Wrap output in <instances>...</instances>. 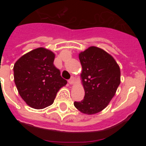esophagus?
Listing matches in <instances>:
<instances>
[{
	"mask_svg": "<svg viewBox=\"0 0 146 146\" xmlns=\"http://www.w3.org/2000/svg\"><path fill=\"white\" fill-rule=\"evenodd\" d=\"M68 82H69V84L72 85V84H74V82H75V80H74V77H71L70 80H69V81H68Z\"/></svg>",
	"mask_w": 146,
	"mask_h": 146,
	"instance_id": "obj_1",
	"label": "esophagus"
}]
</instances>
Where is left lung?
<instances>
[{
	"instance_id": "8db88e82",
	"label": "left lung",
	"mask_w": 146,
	"mask_h": 146,
	"mask_svg": "<svg viewBox=\"0 0 146 146\" xmlns=\"http://www.w3.org/2000/svg\"><path fill=\"white\" fill-rule=\"evenodd\" d=\"M84 99L74 102L79 111L87 115L101 112L109 104L121 82V71L111 55L99 47H88L79 54Z\"/></svg>"
}]
</instances>
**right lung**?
Segmentation results:
<instances>
[{
	"label": "right lung",
	"mask_w": 146,
	"mask_h": 146,
	"mask_svg": "<svg viewBox=\"0 0 146 146\" xmlns=\"http://www.w3.org/2000/svg\"><path fill=\"white\" fill-rule=\"evenodd\" d=\"M55 53L39 47L18 59L14 65V79L22 99L28 106L43 109L53 103L67 81L54 66Z\"/></svg>",
	"instance_id": "obj_1"
}]
</instances>
